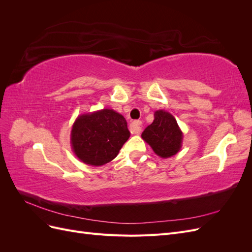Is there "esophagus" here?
I'll return each instance as SVG.
<instances>
[{"mask_svg":"<svg viewBox=\"0 0 252 252\" xmlns=\"http://www.w3.org/2000/svg\"><path fill=\"white\" fill-rule=\"evenodd\" d=\"M130 131L133 134H139L142 131V122L134 121L130 124Z\"/></svg>","mask_w":252,"mask_h":252,"instance_id":"esophagus-1","label":"esophagus"}]
</instances>
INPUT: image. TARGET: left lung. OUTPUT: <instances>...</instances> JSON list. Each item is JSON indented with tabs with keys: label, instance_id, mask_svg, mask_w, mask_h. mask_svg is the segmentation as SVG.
<instances>
[{
	"label": "left lung",
	"instance_id": "1",
	"mask_svg": "<svg viewBox=\"0 0 252 252\" xmlns=\"http://www.w3.org/2000/svg\"><path fill=\"white\" fill-rule=\"evenodd\" d=\"M142 139L157 156L167 158L181 150L183 132L172 114L161 109L155 112V120L145 128Z\"/></svg>",
	"mask_w": 252,
	"mask_h": 252
}]
</instances>
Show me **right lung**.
Listing matches in <instances>:
<instances>
[{"label": "right lung", "instance_id": "right-lung-1", "mask_svg": "<svg viewBox=\"0 0 252 252\" xmlns=\"http://www.w3.org/2000/svg\"><path fill=\"white\" fill-rule=\"evenodd\" d=\"M129 136L125 118L106 108L79 116L72 125L70 143L80 161L102 166L119 155Z\"/></svg>", "mask_w": 252, "mask_h": 252}]
</instances>
